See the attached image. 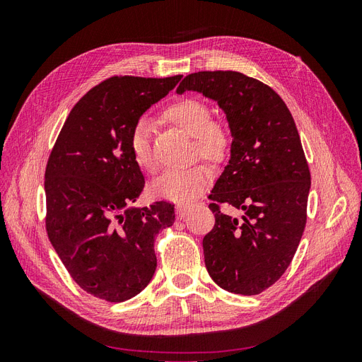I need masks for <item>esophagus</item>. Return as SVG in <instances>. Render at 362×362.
<instances>
[{
	"label": "esophagus",
	"instance_id": "34e87169",
	"mask_svg": "<svg viewBox=\"0 0 362 362\" xmlns=\"http://www.w3.org/2000/svg\"><path fill=\"white\" fill-rule=\"evenodd\" d=\"M175 214H177L178 221H182L184 217H187L189 208L187 206H182V205H177V208H175Z\"/></svg>",
	"mask_w": 362,
	"mask_h": 362
}]
</instances>
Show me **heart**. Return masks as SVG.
Listing matches in <instances>:
<instances>
[{"label": "heart", "mask_w": 362, "mask_h": 362, "mask_svg": "<svg viewBox=\"0 0 362 362\" xmlns=\"http://www.w3.org/2000/svg\"><path fill=\"white\" fill-rule=\"evenodd\" d=\"M163 116L193 139L194 156H199L211 164H222L231 156V131L222 120L210 117V108L201 100L182 98L168 105ZM128 145L134 163L141 170L154 172L157 169L151 148L149 128L144 120L134 125ZM211 182V169L205 164H196L190 169L164 172L151 184V192L157 198L187 205L198 199Z\"/></svg>", "instance_id": "b5f03b06"}]
</instances>
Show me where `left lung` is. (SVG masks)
Here are the masks:
<instances>
[{
  "label": "left lung",
  "instance_id": "8db88e82",
  "mask_svg": "<svg viewBox=\"0 0 362 362\" xmlns=\"http://www.w3.org/2000/svg\"><path fill=\"white\" fill-rule=\"evenodd\" d=\"M194 90L226 113L233 151L208 205L216 223L204 237L205 267L218 287L259 294L287 270L306 225L311 175L294 119L282 98L235 71L185 76L177 92ZM222 203L244 211L223 215Z\"/></svg>",
  "mask_w": 362,
  "mask_h": 362
}]
</instances>
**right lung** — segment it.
I'll return each mask as SVG.
<instances>
[{"label": "right lung", "mask_w": 362, "mask_h": 362, "mask_svg": "<svg viewBox=\"0 0 362 362\" xmlns=\"http://www.w3.org/2000/svg\"><path fill=\"white\" fill-rule=\"evenodd\" d=\"M182 75L112 76L74 105L45 170L47 233L72 279L107 302L134 298L157 267L156 235L173 225V204L136 208L145 178L129 152L140 116Z\"/></svg>", "instance_id": "obj_1"}]
</instances>
